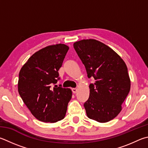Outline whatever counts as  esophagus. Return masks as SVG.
<instances>
[{"label":"esophagus","instance_id":"obj_1","mask_svg":"<svg viewBox=\"0 0 148 148\" xmlns=\"http://www.w3.org/2000/svg\"><path fill=\"white\" fill-rule=\"evenodd\" d=\"M72 92L75 94V93H76V92H77V89L76 88H72Z\"/></svg>","mask_w":148,"mask_h":148}]
</instances>
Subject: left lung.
<instances>
[{
  "mask_svg": "<svg viewBox=\"0 0 148 148\" xmlns=\"http://www.w3.org/2000/svg\"><path fill=\"white\" fill-rule=\"evenodd\" d=\"M74 48L85 65L90 83V95L84 107L87 116L99 122L114 119L130 90L125 63L111 48L95 39H83Z\"/></svg>",
  "mask_w": 148,
  "mask_h": 148,
  "instance_id": "8db88e82",
  "label": "left lung"
}]
</instances>
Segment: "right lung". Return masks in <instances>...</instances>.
I'll return each instance as SVG.
<instances>
[{
    "mask_svg": "<svg viewBox=\"0 0 148 148\" xmlns=\"http://www.w3.org/2000/svg\"><path fill=\"white\" fill-rule=\"evenodd\" d=\"M69 49L63 44L45 47L34 53L20 71L18 93L32 114L41 122H56L65 118L72 91L56 84Z\"/></svg>",
    "mask_w": 148,
    "mask_h": 148,
    "instance_id": "add662e5",
    "label": "right lung"
}]
</instances>
